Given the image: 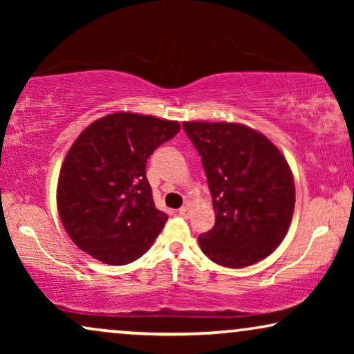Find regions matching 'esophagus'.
<instances>
[{
  "instance_id": "obj_1",
  "label": "esophagus",
  "mask_w": 354,
  "mask_h": 354,
  "mask_svg": "<svg viewBox=\"0 0 354 354\" xmlns=\"http://www.w3.org/2000/svg\"><path fill=\"white\" fill-rule=\"evenodd\" d=\"M178 214H180L182 217H188V216H190V207L182 206L180 209H178Z\"/></svg>"
}]
</instances>
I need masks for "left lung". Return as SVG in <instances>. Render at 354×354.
<instances>
[{
    "instance_id": "obj_1",
    "label": "left lung",
    "mask_w": 354,
    "mask_h": 354,
    "mask_svg": "<svg viewBox=\"0 0 354 354\" xmlns=\"http://www.w3.org/2000/svg\"><path fill=\"white\" fill-rule=\"evenodd\" d=\"M200 153L216 224L198 236L207 258L246 268L280 245L292 222L295 183L287 159L263 133L241 124L183 122Z\"/></svg>"
}]
</instances>
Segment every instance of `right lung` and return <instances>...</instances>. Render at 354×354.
I'll return each mask as SVG.
<instances>
[{
    "instance_id": "1",
    "label": "right lung",
    "mask_w": 354,
    "mask_h": 354,
    "mask_svg": "<svg viewBox=\"0 0 354 354\" xmlns=\"http://www.w3.org/2000/svg\"><path fill=\"white\" fill-rule=\"evenodd\" d=\"M178 130L176 120L115 113L79 135L61 167L57 211L82 251L122 266L151 248L167 214L154 206L147 162Z\"/></svg>"
}]
</instances>
